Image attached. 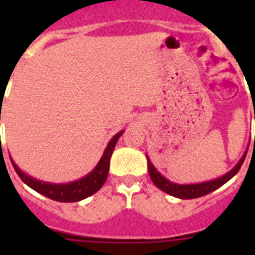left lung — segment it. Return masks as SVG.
<instances>
[{"label": "left lung", "instance_id": "1", "mask_svg": "<svg viewBox=\"0 0 255 255\" xmlns=\"http://www.w3.org/2000/svg\"><path fill=\"white\" fill-rule=\"evenodd\" d=\"M255 119V115H254ZM246 153L242 156V159L240 160V163L230 170L229 173H226L225 176H222L221 178H217V180H212V181L208 182H201V184H190V185H178V184H174V182L168 181L167 178L163 177L161 174L156 170V168L152 165L151 160L148 159V172H149V177H151L152 182L155 184L159 189H161L165 193L173 196V197L184 198V200H189V198H197L202 197L205 194L212 193L213 190L218 189L220 186H222L225 182H228L230 178L233 177L234 174H237V172L241 169L242 164H244V160L246 157Z\"/></svg>", "mask_w": 255, "mask_h": 255}]
</instances>
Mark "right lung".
Masks as SVG:
<instances>
[{"mask_svg":"<svg viewBox=\"0 0 255 255\" xmlns=\"http://www.w3.org/2000/svg\"><path fill=\"white\" fill-rule=\"evenodd\" d=\"M1 119V118H0ZM123 131L116 133L111 139V141L108 143L106 151H104L102 159L95 167V169L92 170L91 173L87 174L86 177L78 180V181L70 182V184H49V182H41L38 180L29 177L27 174H25L19 168L14 164L11 159V164H13L14 169L17 172V174L21 177V180L25 182L26 185H29L31 189H34L38 193L43 194L46 197L51 198L54 201L59 202H77L81 200L90 197L91 194L96 193L98 190L103 186V184L107 180L108 169H110V159H111L112 152L116 145V141L122 136Z\"/></svg>","mask_w":255,"mask_h":255,"instance_id":"right-lung-1","label":"right lung"}]
</instances>
